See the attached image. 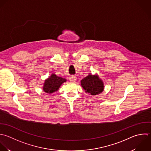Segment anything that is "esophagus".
Returning a JSON list of instances; mask_svg holds the SVG:
<instances>
[{"mask_svg": "<svg viewBox=\"0 0 151 151\" xmlns=\"http://www.w3.org/2000/svg\"><path fill=\"white\" fill-rule=\"evenodd\" d=\"M76 80V77L74 75H72L69 78V81L71 82H75Z\"/></svg>", "mask_w": 151, "mask_h": 151, "instance_id": "34e87169", "label": "esophagus"}]
</instances>
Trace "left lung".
Returning <instances> with one entry per match:
<instances>
[{
  "label": "left lung",
  "mask_w": 151,
  "mask_h": 151,
  "mask_svg": "<svg viewBox=\"0 0 151 151\" xmlns=\"http://www.w3.org/2000/svg\"><path fill=\"white\" fill-rule=\"evenodd\" d=\"M81 85L85 92L92 95L101 93L104 89V83L97 75H88L81 81Z\"/></svg>",
  "instance_id": "8db88e82"
}]
</instances>
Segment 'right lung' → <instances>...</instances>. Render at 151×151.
<instances>
[{
  "label": "right lung",
  "mask_w": 151,
  "mask_h": 151,
  "mask_svg": "<svg viewBox=\"0 0 151 151\" xmlns=\"http://www.w3.org/2000/svg\"><path fill=\"white\" fill-rule=\"evenodd\" d=\"M66 80L63 78L56 76L55 74H52L48 79L45 81L43 86V91L49 93H52L56 92L59 89V88L61 85L65 82Z\"/></svg>",
  "instance_id": "right-lung-1"
}]
</instances>
